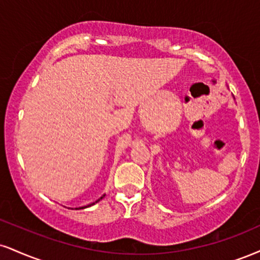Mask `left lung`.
Segmentation results:
<instances>
[{
	"instance_id": "8db88e82",
	"label": "left lung",
	"mask_w": 260,
	"mask_h": 260,
	"mask_svg": "<svg viewBox=\"0 0 260 260\" xmlns=\"http://www.w3.org/2000/svg\"><path fill=\"white\" fill-rule=\"evenodd\" d=\"M234 99H235V98H234Z\"/></svg>"
}]
</instances>
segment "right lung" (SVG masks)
<instances>
[{
	"label": "right lung",
	"mask_w": 260,
	"mask_h": 260,
	"mask_svg": "<svg viewBox=\"0 0 260 260\" xmlns=\"http://www.w3.org/2000/svg\"><path fill=\"white\" fill-rule=\"evenodd\" d=\"M104 196H105V195H103V196H102V198H100V199H98V200H96V201H95V202H93V203H90V205H88V206H83V207H80V208H81V209H83V208H87V207H90V206H93V205H95V203H96V202H99V201H100V200H102V199H103V198H104ZM76 209H79V208H76Z\"/></svg>",
	"instance_id": "right-lung-1"
}]
</instances>
